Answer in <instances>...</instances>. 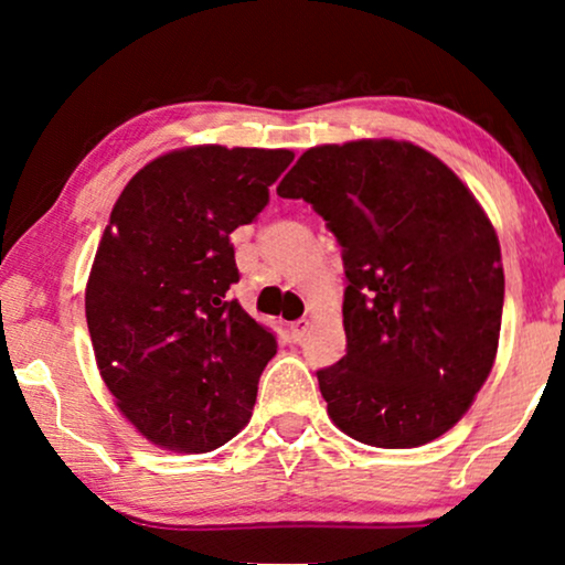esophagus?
I'll return each instance as SVG.
<instances>
[{
  "instance_id": "1",
  "label": "esophagus",
  "mask_w": 565,
  "mask_h": 565,
  "mask_svg": "<svg viewBox=\"0 0 565 565\" xmlns=\"http://www.w3.org/2000/svg\"><path fill=\"white\" fill-rule=\"evenodd\" d=\"M308 327H311V323H308V319L292 321L290 323V339H292V342H303V337L308 334Z\"/></svg>"
}]
</instances>
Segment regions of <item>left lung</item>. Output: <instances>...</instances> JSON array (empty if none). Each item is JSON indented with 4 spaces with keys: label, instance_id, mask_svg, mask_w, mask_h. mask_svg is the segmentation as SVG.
I'll use <instances>...</instances> for the list:
<instances>
[{
    "label": "left lung",
    "instance_id": "1",
    "mask_svg": "<svg viewBox=\"0 0 565 565\" xmlns=\"http://www.w3.org/2000/svg\"><path fill=\"white\" fill-rule=\"evenodd\" d=\"M280 198L342 246L347 354L316 370L331 422L373 447L427 445L491 373L504 308L497 231L437 157L406 141L316 146Z\"/></svg>",
    "mask_w": 565,
    "mask_h": 565
}]
</instances>
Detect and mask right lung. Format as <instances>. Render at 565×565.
I'll return each instance as SVG.
<instances>
[{"label": "right lung", "mask_w": 565, "mask_h": 565, "mask_svg": "<svg viewBox=\"0 0 565 565\" xmlns=\"http://www.w3.org/2000/svg\"><path fill=\"white\" fill-rule=\"evenodd\" d=\"M288 149L192 146L120 192L87 282L99 375L149 443L211 452L246 427L277 339L228 296L231 234L269 203Z\"/></svg>", "instance_id": "right-lung-1"}]
</instances>
